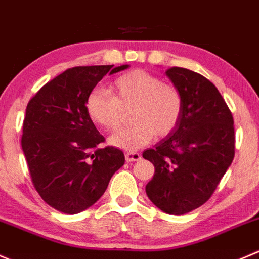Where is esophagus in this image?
Segmentation results:
<instances>
[{
    "label": "esophagus",
    "instance_id": "esophagus-1",
    "mask_svg": "<svg viewBox=\"0 0 259 259\" xmlns=\"http://www.w3.org/2000/svg\"><path fill=\"white\" fill-rule=\"evenodd\" d=\"M126 161L127 162H135L141 159V154L138 152H126Z\"/></svg>",
    "mask_w": 259,
    "mask_h": 259
}]
</instances>
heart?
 I'll list each match as a JSON object with an SVG mask.
<instances>
[{
    "instance_id": "heart-1",
    "label": "heart",
    "mask_w": 259,
    "mask_h": 259,
    "mask_svg": "<svg viewBox=\"0 0 259 259\" xmlns=\"http://www.w3.org/2000/svg\"><path fill=\"white\" fill-rule=\"evenodd\" d=\"M182 93L173 84L143 70L122 74L111 84L110 92L93 90L86 100L90 119L105 130L121 124L124 110H132L135 123L117 131L108 142L123 149L148 145L154 135L164 137L178 124L182 113Z\"/></svg>"
}]
</instances>
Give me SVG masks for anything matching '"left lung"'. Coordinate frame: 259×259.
<instances>
[{"label":"left lung","instance_id":"8db88e82","mask_svg":"<svg viewBox=\"0 0 259 259\" xmlns=\"http://www.w3.org/2000/svg\"><path fill=\"white\" fill-rule=\"evenodd\" d=\"M166 74L182 93V113L169 135L143 152L154 166L146 193L164 213L181 215L206 203L231 166L233 117L206 77L181 67Z\"/></svg>","mask_w":259,"mask_h":259}]
</instances>
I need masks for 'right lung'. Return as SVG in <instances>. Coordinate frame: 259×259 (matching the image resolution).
Instances as JSON below:
<instances>
[{
    "label": "right lung",
    "instance_id": "right-lung-1",
    "mask_svg": "<svg viewBox=\"0 0 259 259\" xmlns=\"http://www.w3.org/2000/svg\"><path fill=\"white\" fill-rule=\"evenodd\" d=\"M128 67L70 68L28 102L22 149L34 188L52 208L76 214L93 206L124 164L121 149L97 148L105 137L90 119L86 100L106 74Z\"/></svg>",
    "mask_w": 259,
    "mask_h": 259
}]
</instances>
